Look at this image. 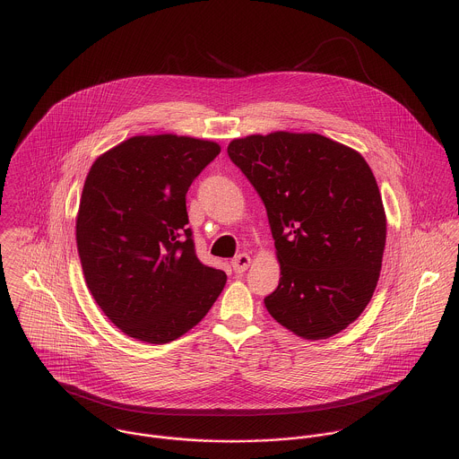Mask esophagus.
<instances>
[{"label": "esophagus", "instance_id": "1", "mask_svg": "<svg viewBox=\"0 0 459 459\" xmlns=\"http://www.w3.org/2000/svg\"><path fill=\"white\" fill-rule=\"evenodd\" d=\"M249 264H251V256L249 255H238L233 262H231V266H233V270L237 272V273H244L247 268H249Z\"/></svg>", "mask_w": 459, "mask_h": 459}]
</instances>
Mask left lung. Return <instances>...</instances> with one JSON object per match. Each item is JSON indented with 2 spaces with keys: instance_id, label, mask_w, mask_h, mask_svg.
Segmentation results:
<instances>
[{
  "instance_id": "8db88e82",
  "label": "left lung",
  "mask_w": 459,
  "mask_h": 459,
  "mask_svg": "<svg viewBox=\"0 0 459 459\" xmlns=\"http://www.w3.org/2000/svg\"><path fill=\"white\" fill-rule=\"evenodd\" d=\"M230 159L262 197L281 279L264 299L275 322L327 339L369 304L382 270L387 219L364 157L320 134L233 139Z\"/></svg>"
}]
</instances>
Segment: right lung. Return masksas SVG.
Wrapping results in <instances>:
<instances>
[{"instance_id":"add662e5","label":"right lung","mask_w":459,"mask_h":459,"mask_svg":"<svg viewBox=\"0 0 459 459\" xmlns=\"http://www.w3.org/2000/svg\"><path fill=\"white\" fill-rule=\"evenodd\" d=\"M221 146L187 135H134L84 180L75 240L86 286L137 341L164 344L197 325L226 284L199 262L186 195Z\"/></svg>"}]
</instances>
